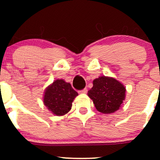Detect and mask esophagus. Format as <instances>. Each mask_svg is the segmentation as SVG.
Here are the masks:
<instances>
[{
    "mask_svg": "<svg viewBox=\"0 0 160 160\" xmlns=\"http://www.w3.org/2000/svg\"><path fill=\"white\" fill-rule=\"evenodd\" d=\"M78 92L80 93V94H82V93H86L87 92V89H86V88H84V89H82V90L78 91Z\"/></svg>",
    "mask_w": 160,
    "mask_h": 160,
    "instance_id": "1",
    "label": "esophagus"
}]
</instances>
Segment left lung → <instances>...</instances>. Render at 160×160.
<instances>
[{"label":"left lung","instance_id":"obj_1","mask_svg":"<svg viewBox=\"0 0 160 160\" xmlns=\"http://www.w3.org/2000/svg\"><path fill=\"white\" fill-rule=\"evenodd\" d=\"M88 95L101 113H112L117 111L124 101L126 88L114 78L100 77L93 80L92 88Z\"/></svg>","mask_w":160,"mask_h":160}]
</instances>
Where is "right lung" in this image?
Listing matches in <instances>:
<instances>
[{
    "mask_svg": "<svg viewBox=\"0 0 160 160\" xmlns=\"http://www.w3.org/2000/svg\"><path fill=\"white\" fill-rule=\"evenodd\" d=\"M78 95L69 82L57 80L46 89L43 103L55 115L62 116L71 110L73 101Z\"/></svg>",
    "mask_w": 160,
    "mask_h": 160,
    "instance_id": "obj_1",
    "label": "right lung"
}]
</instances>
